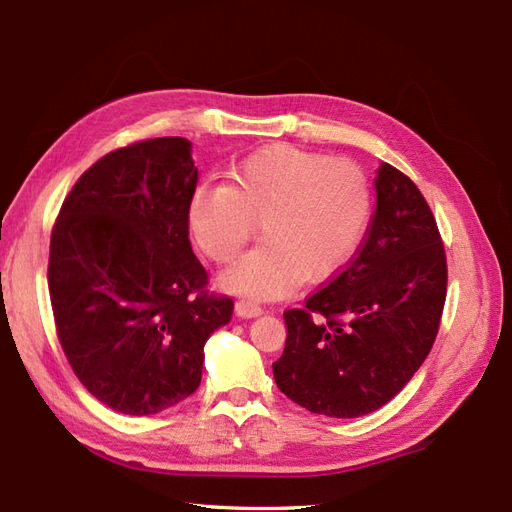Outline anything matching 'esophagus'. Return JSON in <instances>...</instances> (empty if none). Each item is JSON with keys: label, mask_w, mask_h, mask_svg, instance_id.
Returning a JSON list of instances; mask_svg holds the SVG:
<instances>
[{"label": "esophagus", "mask_w": 512, "mask_h": 512, "mask_svg": "<svg viewBox=\"0 0 512 512\" xmlns=\"http://www.w3.org/2000/svg\"><path fill=\"white\" fill-rule=\"evenodd\" d=\"M234 310L241 319H252V317L263 315V306L249 302V299H239V302H236V306H234Z\"/></svg>", "instance_id": "34e87169"}]
</instances>
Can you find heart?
<instances>
[{"label": "heart", "instance_id": "b5f03b06", "mask_svg": "<svg viewBox=\"0 0 512 512\" xmlns=\"http://www.w3.org/2000/svg\"><path fill=\"white\" fill-rule=\"evenodd\" d=\"M371 213L363 169L293 145H271L245 158L228 186L199 189L189 204L193 241L228 265L252 239L263 245L221 276L230 293L276 299L299 282H321L352 256Z\"/></svg>", "mask_w": 512, "mask_h": 512}]
</instances>
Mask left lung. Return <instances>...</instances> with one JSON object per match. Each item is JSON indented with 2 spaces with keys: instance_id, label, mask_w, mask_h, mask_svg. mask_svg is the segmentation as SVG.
<instances>
[{
  "instance_id": "obj_1",
  "label": "left lung",
  "mask_w": 512,
  "mask_h": 512,
  "mask_svg": "<svg viewBox=\"0 0 512 512\" xmlns=\"http://www.w3.org/2000/svg\"><path fill=\"white\" fill-rule=\"evenodd\" d=\"M376 213L356 258L284 313L278 389L310 413L352 419L400 393L430 354L447 291L432 210L415 182L382 162Z\"/></svg>"
}]
</instances>
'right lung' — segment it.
Masks as SVG:
<instances>
[{
    "label": "right lung",
    "instance_id": "add662e5",
    "mask_svg": "<svg viewBox=\"0 0 512 512\" xmlns=\"http://www.w3.org/2000/svg\"><path fill=\"white\" fill-rule=\"evenodd\" d=\"M191 141H141L99 158L62 202L49 297L73 373L123 415H156L202 382L204 345L232 317L206 293L189 241Z\"/></svg>",
    "mask_w": 512,
    "mask_h": 512
}]
</instances>
